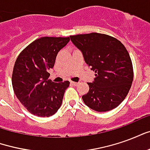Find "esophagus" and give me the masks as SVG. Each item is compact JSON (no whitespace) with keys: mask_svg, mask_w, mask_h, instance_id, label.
I'll return each instance as SVG.
<instances>
[{"mask_svg":"<svg viewBox=\"0 0 150 150\" xmlns=\"http://www.w3.org/2000/svg\"><path fill=\"white\" fill-rule=\"evenodd\" d=\"M71 84L73 85V86H77V85H79V83H76V82H71Z\"/></svg>","mask_w":150,"mask_h":150,"instance_id":"esophagus-1","label":"esophagus"}]
</instances>
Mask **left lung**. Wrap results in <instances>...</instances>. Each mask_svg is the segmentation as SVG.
I'll use <instances>...</instances> for the list:
<instances>
[{
    "label": "left lung",
    "instance_id": "8db88e82",
    "mask_svg": "<svg viewBox=\"0 0 150 150\" xmlns=\"http://www.w3.org/2000/svg\"><path fill=\"white\" fill-rule=\"evenodd\" d=\"M80 50L86 63L95 71V81L83 100L96 112H107L125 99L133 80L131 58L125 46L116 38L99 33L70 36Z\"/></svg>",
    "mask_w": 150,
    "mask_h": 150
}]
</instances>
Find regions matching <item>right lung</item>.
<instances>
[{"mask_svg":"<svg viewBox=\"0 0 150 150\" xmlns=\"http://www.w3.org/2000/svg\"><path fill=\"white\" fill-rule=\"evenodd\" d=\"M69 37H42L28 45L14 63L12 84L19 101L31 114L48 117L57 112L70 82L48 79L56 56Z\"/></svg>","mask_w":150,"mask_h":150,"instance_id":"add662e5","label":"right lung"}]
</instances>
